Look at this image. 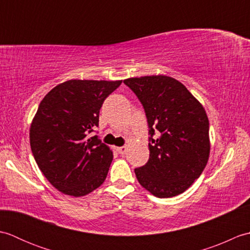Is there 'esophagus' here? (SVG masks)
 <instances>
[{
  "instance_id": "34e87169",
  "label": "esophagus",
  "mask_w": 250,
  "mask_h": 250,
  "mask_svg": "<svg viewBox=\"0 0 250 250\" xmlns=\"http://www.w3.org/2000/svg\"><path fill=\"white\" fill-rule=\"evenodd\" d=\"M116 150L118 151V153H120V155H125V153L126 152V147H125V146L116 147Z\"/></svg>"
}]
</instances>
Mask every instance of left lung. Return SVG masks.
I'll list each match as a JSON object with an SVG mask.
<instances>
[{"label":"left lung","instance_id":"8db88e82","mask_svg":"<svg viewBox=\"0 0 250 250\" xmlns=\"http://www.w3.org/2000/svg\"><path fill=\"white\" fill-rule=\"evenodd\" d=\"M144 106L150 137L149 160L135 168L143 188L157 198L185 192L200 177L210 152L209 122L200 101L177 79L166 75L124 81Z\"/></svg>","mask_w":250,"mask_h":250}]
</instances>
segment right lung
Segmentation results:
<instances>
[{
  "mask_svg": "<svg viewBox=\"0 0 250 250\" xmlns=\"http://www.w3.org/2000/svg\"><path fill=\"white\" fill-rule=\"evenodd\" d=\"M122 81L71 79L45 95L30 126L35 161L47 180L66 195H87L107 176L113 150L90 132L104 100Z\"/></svg>",
  "mask_w": 250,
  "mask_h": 250,
  "instance_id": "right-lung-1",
  "label": "right lung"
}]
</instances>
